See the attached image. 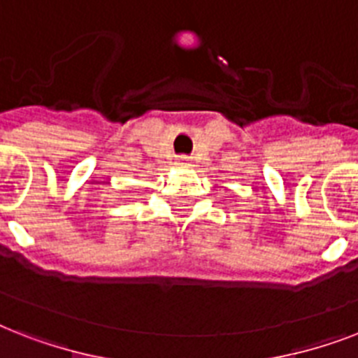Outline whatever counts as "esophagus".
I'll return each instance as SVG.
<instances>
[{
	"label": "esophagus",
	"instance_id": "esophagus-1",
	"mask_svg": "<svg viewBox=\"0 0 358 358\" xmlns=\"http://www.w3.org/2000/svg\"><path fill=\"white\" fill-rule=\"evenodd\" d=\"M178 165H180V167H191V159H189V157H185V156L178 157Z\"/></svg>",
	"mask_w": 358,
	"mask_h": 358
}]
</instances>
